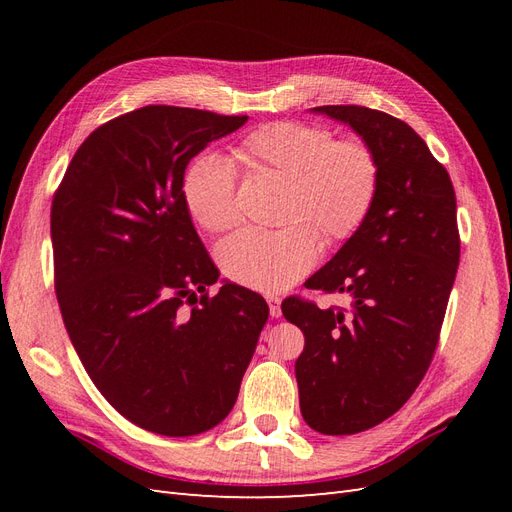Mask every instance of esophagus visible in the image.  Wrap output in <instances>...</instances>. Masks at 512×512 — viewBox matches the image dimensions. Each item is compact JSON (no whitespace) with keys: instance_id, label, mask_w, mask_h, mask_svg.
Masks as SVG:
<instances>
[{"instance_id":"34e87169","label":"esophagus","mask_w":512,"mask_h":512,"mask_svg":"<svg viewBox=\"0 0 512 512\" xmlns=\"http://www.w3.org/2000/svg\"><path fill=\"white\" fill-rule=\"evenodd\" d=\"M267 303H269V312L273 318L282 316V299L275 297V294H267Z\"/></svg>"}]
</instances>
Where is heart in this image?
<instances>
[{
  "label": "heart",
  "mask_w": 512,
  "mask_h": 512,
  "mask_svg": "<svg viewBox=\"0 0 512 512\" xmlns=\"http://www.w3.org/2000/svg\"><path fill=\"white\" fill-rule=\"evenodd\" d=\"M235 158L250 173L288 183L282 230L245 228L218 250L232 282L260 292L292 286L316 265L320 238L350 239L369 218L380 192V160L363 138L337 136L312 123L275 121L247 134ZM192 218L209 232H224L239 220L237 173L218 156H200L183 179Z\"/></svg>",
  "instance_id": "1"
}]
</instances>
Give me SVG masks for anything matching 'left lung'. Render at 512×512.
Wrapping results in <instances>:
<instances>
[{"label":"left lung","instance_id":"left-lung-1","mask_svg":"<svg viewBox=\"0 0 512 512\" xmlns=\"http://www.w3.org/2000/svg\"><path fill=\"white\" fill-rule=\"evenodd\" d=\"M314 111L348 123L380 160L369 218L305 282L350 294V309L282 303L305 335L294 363L305 423L350 436L393 416L427 374L459 267L457 200L446 168L406 121L354 104Z\"/></svg>","mask_w":512,"mask_h":512}]
</instances>
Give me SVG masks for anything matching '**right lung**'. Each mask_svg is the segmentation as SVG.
I'll use <instances>...</instances> for the list:
<instances>
[{"mask_svg":"<svg viewBox=\"0 0 512 512\" xmlns=\"http://www.w3.org/2000/svg\"><path fill=\"white\" fill-rule=\"evenodd\" d=\"M247 115L149 104L102 123L53 196L61 318L98 391L160 436L222 423L269 318L260 294L218 282L183 196L207 143Z\"/></svg>","mask_w":512,"mask_h":512,"instance_id":"1","label":"right lung"}]
</instances>
